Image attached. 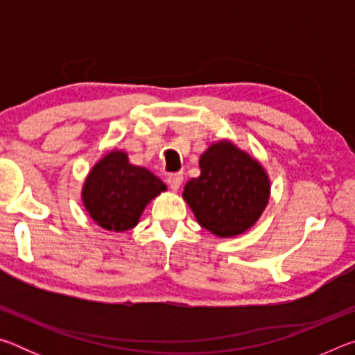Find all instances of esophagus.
Instances as JSON below:
<instances>
[{
    "label": "esophagus",
    "mask_w": 355,
    "mask_h": 355,
    "mask_svg": "<svg viewBox=\"0 0 355 355\" xmlns=\"http://www.w3.org/2000/svg\"><path fill=\"white\" fill-rule=\"evenodd\" d=\"M183 183V173L182 172H175V173H171L169 177H167V184H169V188L172 191H178L180 186Z\"/></svg>",
    "instance_id": "34e87169"
}]
</instances>
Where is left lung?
<instances>
[{
  "label": "left lung",
  "mask_w": 355,
  "mask_h": 355,
  "mask_svg": "<svg viewBox=\"0 0 355 355\" xmlns=\"http://www.w3.org/2000/svg\"><path fill=\"white\" fill-rule=\"evenodd\" d=\"M200 175L184 184L183 199L199 224L219 238L248 232L260 219L271 194L264 167L232 141H219L200 155Z\"/></svg>",
  "instance_id": "obj_1"
}]
</instances>
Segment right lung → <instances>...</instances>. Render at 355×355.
<instances>
[{
    "label": "right lung",
    "instance_id": "right-lung-1",
    "mask_svg": "<svg viewBox=\"0 0 355 355\" xmlns=\"http://www.w3.org/2000/svg\"><path fill=\"white\" fill-rule=\"evenodd\" d=\"M166 189L146 167L131 164L127 153L112 150L87 173L81 199L95 224L110 232H127L137 225L148 202Z\"/></svg>",
    "mask_w": 355,
    "mask_h": 355
}]
</instances>
